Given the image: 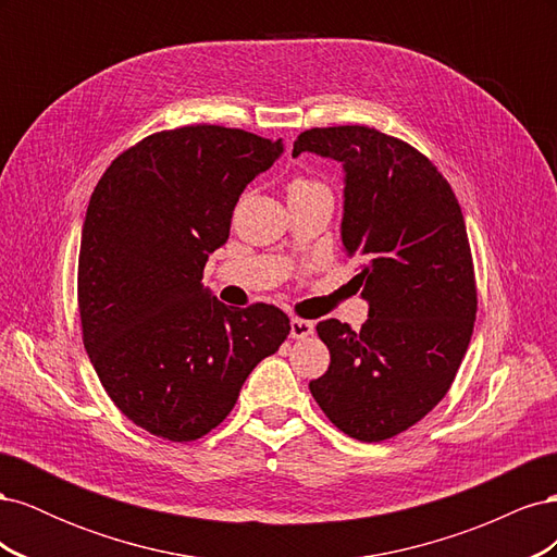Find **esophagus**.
<instances>
[{
    "label": "esophagus",
    "instance_id": "34e87169",
    "mask_svg": "<svg viewBox=\"0 0 557 557\" xmlns=\"http://www.w3.org/2000/svg\"><path fill=\"white\" fill-rule=\"evenodd\" d=\"M313 323L311 320H301V318H293L290 320V336L293 339H307L309 334H313Z\"/></svg>",
    "mask_w": 557,
    "mask_h": 557
}]
</instances>
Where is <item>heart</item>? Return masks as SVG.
I'll return each instance as SVG.
<instances>
[{
	"label": "heart",
	"mask_w": 557,
	"mask_h": 557,
	"mask_svg": "<svg viewBox=\"0 0 557 557\" xmlns=\"http://www.w3.org/2000/svg\"><path fill=\"white\" fill-rule=\"evenodd\" d=\"M307 185H313V183H309V181H305V178H295V181L290 183V190H297V188H307Z\"/></svg>",
	"instance_id": "obj_1"
}]
</instances>
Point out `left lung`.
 Instances as JSON below:
<instances>
[{"instance_id": "left-lung-1", "label": "left lung", "mask_w": 557, "mask_h": 557, "mask_svg": "<svg viewBox=\"0 0 557 557\" xmlns=\"http://www.w3.org/2000/svg\"><path fill=\"white\" fill-rule=\"evenodd\" d=\"M342 162V244L369 318L360 332L318 323L327 372L309 383L332 423L360 442L409 430L444 399L476 320L465 218L448 181L416 148L364 125L301 132L293 158Z\"/></svg>"}]
</instances>
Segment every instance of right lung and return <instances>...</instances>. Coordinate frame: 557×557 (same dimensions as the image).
<instances>
[{
	"label": "right lung",
	"mask_w": 557,
	"mask_h": 557,
	"mask_svg": "<svg viewBox=\"0 0 557 557\" xmlns=\"http://www.w3.org/2000/svg\"><path fill=\"white\" fill-rule=\"evenodd\" d=\"M283 153L244 129L188 125L117 156L90 197L78 252L83 344L134 425L195 442L234 409L290 318L232 309L201 283L246 185Z\"/></svg>",
	"instance_id": "obj_1"
}]
</instances>
